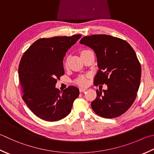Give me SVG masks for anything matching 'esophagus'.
<instances>
[{"instance_id": "34e87169", "label": "esophagus", "mask_w": 154, "mask_h": 154, "mask_svg": "<svg viewBox=\"0 0 154 154\" xmlns=\"http://www.w3.org/2000/svg\"><path fill=\"white\" fill-rule=\"evenodd\" d=\"M87 90V88H82V87H81V88H79V91L80 92H83Z\"/></svg>"}]
</instances>
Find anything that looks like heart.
<instances>
[{
  "label": "heart",
  "mask_w": 154,
  "mask_h": 154,
  "mask_svg": "<svg viewBox=\"0 0 154 154\" xmlns=\"http://www.w3.org/2000/svg\"><path fill=\"white\" fill-rule=\"evenodd\" d=\"M84 51H83V52H84ZM77 82H78V83L80 84V85H85L86 83H87V81H86V79H85V78H81V79H79V80H78Z\"/></svg>",
  "instance_id": "heart-1"
}]
</instances>
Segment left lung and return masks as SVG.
I'll return each instance as SVG.
<instances>
[{"instance_id": "obj_1", "label": "left lung", "mask_w": 154, "mask_h": 154, "mask_svg": "<svg viewBox=\"0 0 154 154\" xmlns=\"http://www.w3.org/2000/svg\"><path fill=\"white\" fill-rule=\"evenodd\" d=\"M80 43L92 49L99 71L94 83L106 84V90H96L91 107L99 116L114 118L124 113L135 101L139 89L141 68L136 54L124 40L107 35L84 37Z\"/></svg>"}]
</instances>
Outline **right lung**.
I'll list each match as a JSON object with an SVG mask.
<instances>
[{
	"mask_svg": "<svg viewBox=\"0 0 154 154\" xmlns=\"http://www.w3.org/2000/svg\"><path fill=\"white\" fill-rule=\"evenodd\" d=\"M81 37L40 38L27 49L20 61L19 78L23 99L32 112L47 122L64 118L71 112L79 90L69 86L62 93L56 88L57 78L64 74L63 60L69 49Z\"/></svg>",
	"mask_w": 154,
	"mask_h": 154,
	"instance_id": "right-lung-1",
	"label": "right lung"
}]
</instances>
